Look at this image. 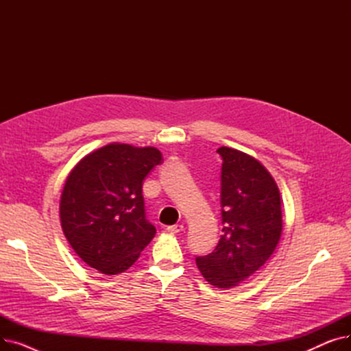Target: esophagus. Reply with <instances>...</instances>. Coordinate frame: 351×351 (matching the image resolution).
Segmentation results:
<instances>
[{
	"label": "esophagus",
	"mask_w": 351,
	"mask_h": 351,
	"mask_svg": "<svg viewBox=\"0 0 351 351\" xmlns=\"http://www.w3.org/2000/svg\"><path fill=\"white\" fill-rule=\"evenodd\" d=\"M166 230H168L169 233H179L183 230V225H172V226L166 228Z\"/></svg>",
	"instance_id": "34e87169"
}]
</instances>
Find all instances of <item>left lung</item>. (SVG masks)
<instances>
[{"instance_id": "obj_1", "label": "left lung", "mask_w": 351, "mask_h": 351, "mask_svg": "<svg viewBox=\"0 0 351 351\" xmlns=\"http://www.w3.org/2000/svg\"><path fill=\"white\" fill-rule=\"evenodd\" d=\"M220 215L222 234L215 250L197 256L204 278L219 289L237 286L259 270L282 236V206L278 185L254 158L222 146Z\"/></svg>"}]
</instances>
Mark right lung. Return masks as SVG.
<instances>
[{
  "instance_id": "1",
  "label": "right lung",
  "mask_w": 351,
  "mask_h": 351,
  "mask_svg": "<svg viewBox=\"0 0 351 351\" xmlns=\"http://www.w3.org/2000/svg\"><path fill=\"white\" fill-rule=\"evenodd\" d=\"M162 162L156 147L110 143L71 171L60 204L61 226L92 269L122 273L154 239L156 229L146 219L142 185Z\"/></svg>"
}]
</instances>
